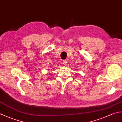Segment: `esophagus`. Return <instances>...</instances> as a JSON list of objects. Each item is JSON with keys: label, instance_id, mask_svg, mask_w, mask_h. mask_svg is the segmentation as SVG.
<instances>
[{"label": "esophagus", "instance_id": "34e87169", "mask_svg": "<svg viewBox=\"0 0 122 122\" xmlns=\"http://www.w3.org/2000/svg\"><path fill=\"white\" fill-rule=\"evenodd\" d=\"M63 64H64V66H66V65H67L68 64V62H67V61L66 60H63Z\"/></svg>", "mask_w": 122, "mask_h": 122}]
</instances>
